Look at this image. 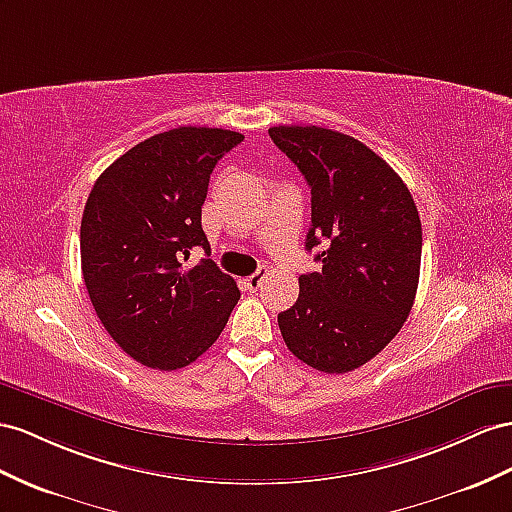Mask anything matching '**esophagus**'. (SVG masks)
Returning a JSON list of instances; mask_svg holds the SVG:
<instances>
[{
    "label": "esophagus",
    "instance_id": "34e87169",
    "mask_svg": "<svg viewBox=\"0 0 512 512\" xmlns=\"http://www.w3.org/2000/svg\"><path fill=\"white\" fill-rule=\"evenodd\" d=\"M266 274H268L266 268H259L255 274H251V277H248V279L244 281V285L248 287V292H257L259 287H261V281L266 279Z\"/></svg>",
    "mask_w": 512,
    "mask_h": 512
}]
</instances>
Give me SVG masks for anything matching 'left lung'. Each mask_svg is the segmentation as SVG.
I'll list each match as a JSON object with an SVG mask.
<instances>
[{
	"label": "left lung",
	"instance_id": "obj_1",
	"mask_svg": "<svg viewBox=\"0 0 512 512\" xmlns=\"http://www.w3.org/2000/svg\"><path fill=\"white\" fill-rule=\"evenodd\" d=\"M311 188L305 248L320 272L300 274L279 313L287 348L326 374L374 359L409 318L422 261V222L400 175L363 142L318 125L270 127Z\"/></svg>",
	"mask_w": 512,
	"mask_h": 512
}]
</instances>
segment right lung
<instances>
[{"label": "right lung", "instance_id": "right-lung-1", "mask_svg": "<svg viewBox=\"0 0 512 512\" xmlns=\"http://www.w3.org/2000/svg\"><path fill=\"white\" fill-rule=\"evenodd\" d=\"M238 131L177 127L110 164L82 216L84 283L101 324L131 359L153 370L196 361L225 329L240 290L209 255L201 207L218 160Z\"/></svg>", "mask_w": 512, "mask_h": 512}]
</instances>
